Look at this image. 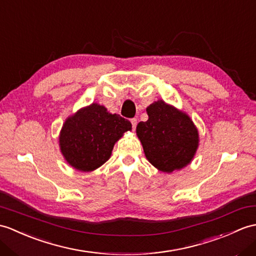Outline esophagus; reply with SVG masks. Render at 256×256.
<instances>
[{
	"mask_svg": "<svg viewBox=\"0 0 256 256\" xmlns=\"http://www.w3.org/2000/svg\"><path fill=\"white\" fill-rule=\"evenodd\" d=\"M130 123H132V128L135 130L136 126H138V120L136 118H130Z\"/></svg>",
	"mask_w": 256,
	"mask_h": 256,
	"instance_id": "esophagus-1",
	"label": "esophagus"
}]
</instances>
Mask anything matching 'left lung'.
Listing matches in <instances>:
<instances>
[{"label":"left lung","instance_id":"8db88e82","mask_svg":"<svg viewBox=\"0 0 256 256\" xmlns=\"http://www.w3.org/2000/svg\"><path fill=\"white\" fill-rule=\"evenodd\" d=\"M148 120L140 122L136 134L154 167L170 172L186 167L198 147V132L186 114L162 100L147 106Z\"/></svg>","mask_w":256,"mask_h":256}]
</instances>
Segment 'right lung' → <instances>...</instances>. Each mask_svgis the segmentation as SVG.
Returning <instances> with one entry per match:
<instances>
[{"label": "right lung", "mask_w": 256, "mask_h": 256, "mask_svg": "<svg viewBox=\"0 0 256 256\" xmlns=\"http://www.w3.org/2000/svg\"><path fill=\"white\" fill-rule=\"evenodd\" d=\"M130 130L128 120L92 104L64 122L60 134L62 155L76 170L92 171L110 158L116 142Z\"/></svg>", "instance_id": "add662e5"}]
</instances>
